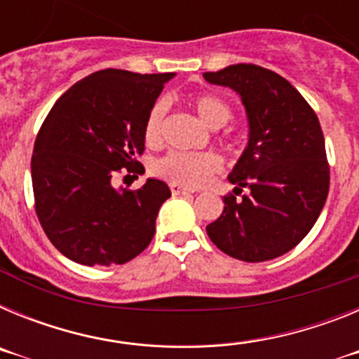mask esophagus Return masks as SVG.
I'll list each match as a JSON object with an SVG mask.
<instances>
[{
    "label": "esophagus",
    "instance_id": "34e87169",
    "mask_svg": "<svg viewBox=\"0 0 359 359\" xmlns=\"http://www.w3.org/2000/svg\"><path fill=\"white\" fill-rule=\"evenodd\" d=\"M170 192H172V196H189V194H192V190L185 189V187L176 185V183H172V185H170Z\"/></svg>",
    "mask_w": 359,
    "mask_h": 359
}]
</instances>
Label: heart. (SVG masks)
I'll use <instances>...</instances> for the list:
<instances>
[{"instance_id": "1", "label": "heart", "mask_w": 359, "mask_h": 359, "mask_svg": "<svg viewBox=\"0 0 359 359\" xmlns=\"http://www.w3.org/2000/svg\"><path fill=\"white\" fill-rule=\"evenodd\" d=\"M192 106L203 122L210 128H221L230 120L231 109L223 98L210 93H199L192 97ZM165 113L167 102L158 100L149 109L144 123V136L149 145H158L163 138ZM223 161L215 152H187L172 151L154 163V172L158 176L183 187H199L208 182V177L221 170Z\"/></svg>"}]
</instances>
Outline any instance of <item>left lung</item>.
I'll return each mask as SVG.
<instances>
[{
	"label": "left lung",
	"mask_w": 359,
	"mask_h": 359,
	"mask_svg": "<svg viewBox=\"0 0 359 359\" xmlns=\"http://www.w3.org/2000/svg\"><path fill=\"white\" fill-rule=\"evenodd\" d=\"M241 97L248 145L228 174L237 201L207 226L212 243L244 262L271 261L309 233L329 194V165L318 116L293 86L271 69L231 65L203 73Z\"/></svg>",
	"instance_id": "left-lung-1"
}]
</instances>
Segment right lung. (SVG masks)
Segmentation results:
<instances>
[{
	"label": "right lung",
	"mask_w": 359,
	"mask_h": 359,
	"mask_svg": "<svg viewBox=\"0 0 359 359\" xmlns=\"http://www.w3.org/2000/svg\"><path fill=\"white\" fill-rule=\"evenodd\" d=\"M176 73L107 68L73 84L48 113L34 145L32 187L44 233L84 266L123 264L154 237L167 183L149 177L138 190L115 189L116 170L140 172L144 123Z\"/></svg>",
	"instance_id": "add662e5"
}]
</instances>
